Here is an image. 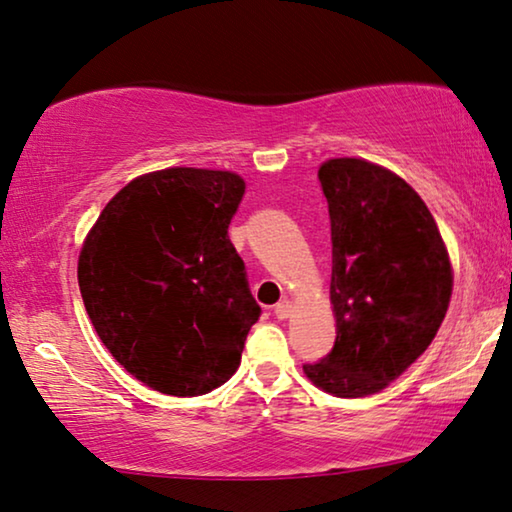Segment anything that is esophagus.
Wrapping results in <instances>:
<instances>
[{
    "instance_id": "obj_1",
    "label": "esophagus",
    "mask_w": 512,
    "mask_h": 512,
    "mask_svg": "<svg viewBox=\"0 0 512 512\" xmlns=\"http://www.w3.org/2000/svg\"><path fill=\"white\" fill-rule=\"evenodd\" d=\"M290 313H293V304H290L288 300H283V302H279L277 306H274V316H277L279 320L290 318Z\"/></svg>"
}]
</instances>
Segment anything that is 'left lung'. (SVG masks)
Instances as JSON below:
<instances>
[{"mask_svg": "<svg viewBox=\"0 0 512 512\" xmlns=\"http://www.w3.org/2000/svg\"><path fill=\"white\" fill-rule=\"evenodd\" d=\"M318 180L332 219L336 341L325 359L304 364V375L338 398L373 396L437 336L453 265L426 203L387 167L332 157Z\"/></svg>", "mask_w": 512, "mask_h": 512, "instance_id": "left-lung-1", "label": "left lung"}]
</instances>
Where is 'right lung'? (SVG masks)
I'll return each mask as SVG.
<instances>
[{
	"instance_id": "obj_1",
	"label": "right lung",
	"mask_w": 512,
	"mask_h": 512,
	"mask_svg": "<svg viewBox=\"0 0 512 512\" xmlns=\"http://www.w3.org/2000/svg\"><path fill=\"white\" fill-rule=\"evenodd\" d=\"M233 171L137 176L86 233L77 281L93 329L139 382L192 398L238 371L261 306L229 224L245 196Z\"/></svg>"
}]
</instances>
